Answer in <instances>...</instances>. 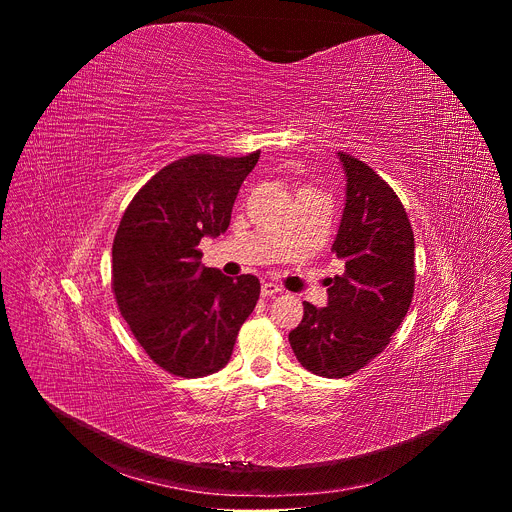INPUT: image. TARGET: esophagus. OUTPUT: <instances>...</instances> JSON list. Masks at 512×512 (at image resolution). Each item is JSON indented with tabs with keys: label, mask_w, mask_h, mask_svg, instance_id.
<instances>
[{
	"label": "esophagus",
	"mask_w": 512,
	"mask_h": 512,
	"mask_svg": "<svg viewBox=\"0 0 512 512\" xmlns=\"http://www.w3.org/2000/svg\"><path fill=\"white\" fill-rule=\"evenodd\" d=\"M279 291H281V287H279V285H275V283H271V281H267V283H263V285H261V296H263V298L277 296Z\"/></svg>",
	"instance_id": "1"
}]
</instances>
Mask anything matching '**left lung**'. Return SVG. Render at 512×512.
Here are the masks:
<instances>
[{
    "label": "left lung",
    "instance_id": "1",
    "mask_svg": "<svg viewBox=\"0 0 512 512\" xmlns=\"http://www.w3.org/2000/svg\"><path fill=\"white\" fill-rule=\"evenodd\" d=\"M346 202L332 251L344 273L326 279L328 304L304 302L289 344L304 369L342 379L385 350L405 320L415 287V239L393 188L364 162L340 154Z\"/></svg>",
    "mask_w": 512,
    "mask_h": 512
}]
</instances>
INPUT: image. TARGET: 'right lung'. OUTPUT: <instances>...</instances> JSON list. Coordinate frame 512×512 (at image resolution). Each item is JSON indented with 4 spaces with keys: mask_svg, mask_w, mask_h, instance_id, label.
<instances>
[{
    "mask_svg": "<svg viewBox=\"0 0 512 512\" xmlns=\"http://www.w3.org/2000/svg\"><path fill=\"white\" fill-rule=\"evenodd\" d=\"M261 152L192 154L162 168L129 202L113 241V294L135 340L164 371H221L259 300L255 275L200 263L202 237L229 229L235 198Z\"/></svg>",
    "mask_w": 512,
    "mask_h": 512,
    "instance_id": "right-lung-1",
    "label": "right lung"
}]
</instances>
